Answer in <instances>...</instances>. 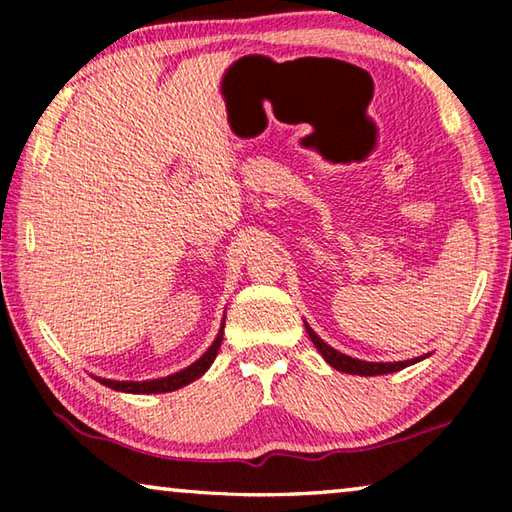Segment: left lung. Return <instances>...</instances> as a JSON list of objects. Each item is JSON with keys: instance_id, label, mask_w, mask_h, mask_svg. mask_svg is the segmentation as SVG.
Segmentation results:
<instances>
[{"instance_id": "8db88e82", "label": "left lung", "mask_w": 512, "mask_h": 512, "mask_svg": "<svg viewBox=\"0 0 512 512\" xmlns=\"http://www.w3.org/2000/svg\"><path fill=\"white\" fill-rule=\"evenodd\" d=\"M305 327H307V334H309L311 343L316 345V350L323 354V359L329 363V366L336 368V370H341V372H348V375H359V377L386 375V372H397V370H402L406 366H411V363H418V361H422L424 357H427V354H424V357H415L411 361H393V363H375V361L352 359V357H348V354L334 350L332 345H327L307 323H305Z\"/></svg>"}]
</instances>
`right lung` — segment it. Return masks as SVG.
Returning a JSON list of instances; mask_svg holds the SVG:
<instances>
[{
	"instance_id": "1",
	"label": "right lung",
	"mask_w": 512,
	"mask_h": 512,
	"mask_svg": "<svg viewBox=\"0 0 512 512\" xmlns=\"http://www.w3.org/2000/svg\"><path fill=\"white\" fill-rule=\"evenodd\" d=\"M223 327H225V316H223V323L219 334H216L214 343L210 348L205 350V354L201 359H196L192 366H187L183 370L173 372V375L167 377H160V379H149V381H117V379H103V377H94L97 381H101L103 386L112 388V391H119V393H135V395H149V393H171V391H178V388H183L187 384H192L198 377H203L207 370L216 359V354H219L221 348V341H223Z\"/></svg>"
}]
</instances>
